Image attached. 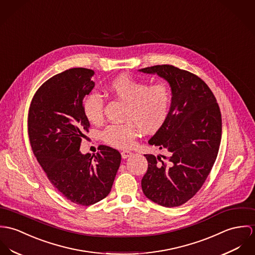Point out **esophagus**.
Returning <instances> with one entry per match:
<instances>
[{"label":"esophagus","instance_id":"obj_1","mask_svg":"<svg viewBox=\"0 0 255 255\" xmlns=\"http://www.w3.org/2000/svg\"><path fill=\"white\" fill-rule=\"evenodd\" d=\"M131 155H132V152L129 151V150H124V151L121 152V156H122L123 159H125V158H127V157H129Z\"/></svg>","mask_w":255,"mask_h":255}]
</instances>
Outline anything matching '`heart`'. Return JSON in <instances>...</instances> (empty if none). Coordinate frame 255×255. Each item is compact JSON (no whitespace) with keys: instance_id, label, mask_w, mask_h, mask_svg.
<instances>
[{"instance_id":"1","label":"heart","mask_w":255,"mask_h":255,"mask_svg":"<svg viewBox=\"0 0 255 255\" xmlns=\"http://www.w3.org/2000/svg\"><path fill=\"white\" fill-rule=\"evenodd\" d=\"M108 91L117 99L127 103L122 124H111L102 132L108 144L117 148H130L138 134L139 127L143 132L158 130L169 114L171 93L163 83L149 85L132 76L122 74L112 79ZM86 118L92 123L103 119L104 99L98 93L86 96L83 103Z\"/></svg>"}]
</instances>
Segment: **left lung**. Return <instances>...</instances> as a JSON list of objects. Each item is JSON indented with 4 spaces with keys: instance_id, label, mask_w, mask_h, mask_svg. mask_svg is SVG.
Masks as SVG:
<instances>
[{
    "instance_id": "left-lung-1",
    "label": "left lung",
    "mask_w": 255,
    "mask_h": 255,
    "mask_svg": "<svg viewBox=\"0 0 255 255\" xmlns=\"http://www.w3.org/2000/svg\"><path fill=\"white\" fill-rule=\"evenodd\" d=\"M140 71L164 78L172 92L168 116L148 141L167 155L144 154L148 165L141 189L159 205L180 206L200 190L216 160L222 135L220 109L212 91L194 73L169 64Z\"/></svg>"
}]
</instances>
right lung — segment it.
<instances>
[{
  "instance_id": "add662e5",
  "label": "right lung",
  "mask_w": 255,
  "mask_h": 255,
  "mask_svg": "<svg viewBox=\"0 0 255 255\" xmlns=\"http://www.w3.org/2000/svg\"><path fill=\"white\" fill-rule=\"evenodd\" d=\"M94 74L78 67L53 76L37 90L28 113L31 148L49 181L64 198L85 206L111 193L121 162L120 152L108 145L94 155L79 150L90 127L83 101L95 87Z\"/></svg>"
}]
</instances>
